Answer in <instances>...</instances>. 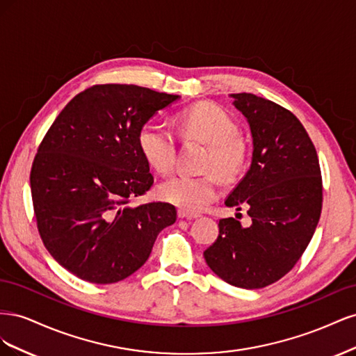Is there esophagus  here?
I'll return each mask as SVG.
<instances>
[{
	"label": "esophagus",
	"mask_w": 356,
	"mask_h": 356,
	"mask_svg": "<svg viewBox=\"0 0 356 356\" xmlns=\"http://www.w3.org/2000/svg\"><path fill=\"white\" fill-rule=\"evenodd\" d=\"M197 217H199L197 213H193V212H187V211L178 209V218H181V220H195V218H197Z\"/></svg>",
	"instance_id": "1"
}]
</instances>
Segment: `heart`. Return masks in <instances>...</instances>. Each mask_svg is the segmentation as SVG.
Masks as SVG:
<instances>
[{
    "label": "heart",
    "instance_id": "1",
    "mask_svg": "<svg viewBox=\"0 0 356 356\" xmlns=\"http://www.w3.org/2000/svg\"><path fill=\"white\" fill-rule=\"evenodd\" d=\"M179 136L186 141H199L209 145L204 157V170H217L224 178L233 179L243 170L248 148L238 135L239 124L222 106L212 102H199L182 110L175 117ZM138 148L145 163L160 175L174 169L177 144L172 134L157 124H145L138 132ZM220 179L208 174L202 177L177 175L161 182L157 196L187 212L207 208L220 195Z\"/></svg>",
    "mask_w": 356,
    "mask_h": 356
}]
</instances>
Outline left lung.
Here are the masks:
<instances>
[{"instance_id":"left-lung-1","label":"left lung","mask_w":356,"mask_h":356,"mask_svg":"<svg viewBox=\"0 0 356 356\" xmlns=\"http://www.w3.org/2000/svg\"><path fill=\"white\" fill-rule=\"evenodd\" d=\"M230 96L250 124L252 159L224 203L246 207L252 222L220 220L203 257L224 282L255 289L279 281L305 252L321 217L322 178L316 149L293 113L252 93Z\"/></svg>"}]
</instances>
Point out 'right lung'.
Returning a JSON list of instances; mask_svg holds the SVG:
<instances>
[{"instance_id": "add662e5", "label": "right lung", "mask_w": 356, "mask_h": 356, "mask_svg": "<svg viewBox=\"0 0 356 356\" xmlns=\"http://www.w3.org/2000/svg\"><path fill=\"white\" fill-rule=\"evenodd\" d=\"M178 99L135 84L92 86L74 96L42 139L31 169L38 232L51 257L83 281H123L175 222L169 203L129 200L154 182L139 153V129Z\"/></svg>"}]
</instances>
